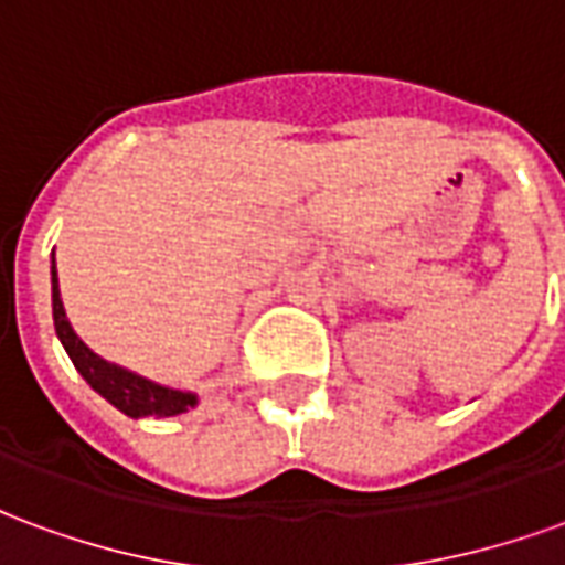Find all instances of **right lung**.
Segmentation results:
<instances>
[{
  "instance_id": "right-lung-1",
  "label": "right lung",
  "mask_w": 565,
  "mask_h": 565,
  "mask_svg": "<svg viewBox=\"0 0 565 565\" xmlns=\"http://www.w3.org/2000/svg\"><path fill=\"white\" fill-rule=\"evenodd\" d=\"M54 278V327L60 342L66 348V354L72 356V363L78 369L84 381L90 384L93 391L103 393L108 403L120 408L124 415L129 417H174L184 415L186 408L196 405V396L193 393L172 391V387H162V384H153V381L141 379V375H132L127 369L115 366V363H105L103 356H96L81 342L72 323L66 320V308H63V299H60V281H56V266L51 271Z\"/></svg>"
}]
</instances>
